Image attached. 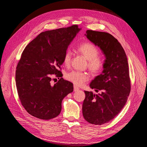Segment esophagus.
<instances>
[{
  "label": "esophagus",
  "instance_id": "esophagus-1",
  "mask_svg": "<svg viewBox=\"0 0 147 147\" xmlns=\"http://www.w3.org/2000/svg\"><path fill=\"white\" fill-rule=\"evenodd\" d=\"M79 90H80V89H79L78 87H77V86H75V85L74 86V91H77Z\"/></svg>",
  "mask_w": 147,
  "mask_h": 147
}]
</instances>
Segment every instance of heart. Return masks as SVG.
<instances>
[{
	"mask_svg": "<svg viewBox=\"0 0 147 147\" xmlns=\"http://www.w3.org/2000/svg\"><path fill=\"white\" fill-rule=\"evenodd\" d=\"M78 51L88 60V67L90 72L93 74H98L103 67V62L98 57L99 51L97 48L92 43L86 42L80 44L78 47ZM72 57V53L69 49H67L64 53L63 57L64 64L68 66L70 65ZM66 79L73 83L76 86H82L86 82L88 78V75L78 70H72L65 75Z\"/></svg>",
	"mask_w": 147,
	"mask_h": 147,
	"instance_id": "heart-1",
	"label": "heart"
}]
</instances>
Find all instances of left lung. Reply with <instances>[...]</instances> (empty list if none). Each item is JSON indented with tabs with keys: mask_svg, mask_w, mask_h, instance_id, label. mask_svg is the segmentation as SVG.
<instances>
[{
	"mask_svg": "<svg viewBox=\"0 0 147 147\" xmlns=\"http://www.w3.org/2000/svg\"><path fill=\"white\" fill-rule=\"evenodd\" d=\"M88 40L100 48L105 59L101 74L90 86L98 94L84 91L83 115L86 121L101 125L113 119L125 105L131 91L127 56L118 40L104 32L88 30Z\"/></svg>",
	"mask_w": 147,
	"mask_h": 147,
	"instance_id": "1",
	"label": "left lung"
}]
</instances>
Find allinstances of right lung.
<instances>
[{"label":"right lung","instance_id":"add662e5","mask_svg":"<svg viewBox=\"0 0 147 147\" xmlns=\"http://www.w3.org/2000/svg\"><path fill=\"white\" fill-rule=\"evenodd\" d=\"M81 30L77 25L47 30L26 47L16 67L15 80L22 105L33 117L50 119L58 116L62 101L74 90L73 84L61 78L51 84V75H63L59 69L69 45Z\"/></svg>","mask_w":147,"mask_h":147}]
</instances>
